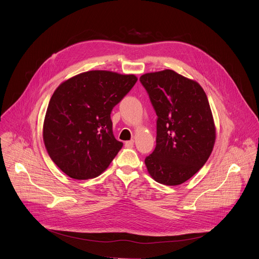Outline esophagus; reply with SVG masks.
Returning a JSON list of instances; mask_svg holds the SVG:
<instances>
[{
  "instance_id": "obj_1",
  "label": "esophagus",
  "mask_w": 259,
  "mask_h": 259,
  "mask_svg": "<svg viewBox=\"0 0 259 259\" xmlns=\"http://www.w3.org/2000/svg\"><path fill=\"white\" fill-rule=\"evenodd\" d=\"M133 144H134V141H133V140L126 141V142H125V147H127V149H131V147H133Z\"/></svg>"
}]
</instances>
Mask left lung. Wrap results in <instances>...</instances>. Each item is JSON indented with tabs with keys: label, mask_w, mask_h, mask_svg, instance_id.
<instances>
[{
	"label": "left lung",
	"mask_w": 259,
	"mask_h": 259,
	"mask_svg": "<svg viewBox=\"0 0 259 259\" xmlns=\"http://www.w3.org/2000/svg\"><path fill=\"white\" fill-rule=\"evenodd\" d=\"M139 81L158 116L156 149L144 163L157 182L178 186L204 166L213 150L207 95L197 82L171 69L144 73Z\"/></svg>",
	"instance_id": "obj_1"
}]
</instances>
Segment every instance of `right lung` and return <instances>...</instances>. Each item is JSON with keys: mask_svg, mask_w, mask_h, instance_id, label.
<instances>
[{"mask_svg": "<svg viewBox=\"0 0 259 259\" xmlns=\"http://www.w3.org/2000/svg\"><path fill=\"white\" fill-rule=\"evenodd\" d=\"M136 82L134 75L90 70L57 87L48 104L43 138L63 173L73 179L94 178L112 163L123 142L114 136L110 113Z\"/></svg>", "mask_w": 259, "mask_h": 259, "instance_id": "add662e5", "label": "right lung"}]
</instances>
